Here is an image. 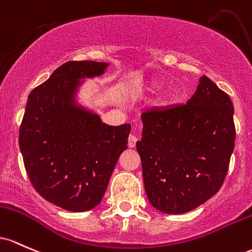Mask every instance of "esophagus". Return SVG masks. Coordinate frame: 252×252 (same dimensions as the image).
Returning a JSON list of instances; mask_svg holds the SVG:
<instances>
[{"instance_id": "34e87169", "label": "esophagus", "mask_w": 252, "mask_h": 252, "mask_svg": "<svg viewBox=\"0 0 252 252\" xmlns=\"http://www.w3.org/2000/svg\"><path fill=\"white\" fill-rule=\"evenodd\" d=\"M137 141H138L137 135L129 134V137H128V146H129V148H134L135 143H137Z\"/></svg>"}]
</instances>
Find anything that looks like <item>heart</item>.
<instances>
[{
    "instance_id": "obj_1",
    "label": "heart",
    "mask_w": 252,
    "mask_h": 252,
    "mask_svg": "<svg viewBox=\"0 0 252 252\" xmlns=\"http://www.w3.org/2000/svg\"><path fill=\"white\" fill-rule=\"evenodd\" d=\"M168 102H169V97H168V96H166V97H164L163 100L160 101V103H162V104H166Z\"/></svg>"
}]
</instances>
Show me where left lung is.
<instances>
[{
  "label": "left lung",
  "mask_w": 252,
  "mask_h": 252,
  "mask_svg": "<svg viewBox=\"0 0 252 252\" xmlns=\"http://www.w3.org/2000/svg\"><path fill=\"white\" fill-rule=\"evenodd\" d=\"M233 104L202 76L186 104L141 114L137 141L145 193L166 214L195 210L219 191L234 149Z\"/></svg>",
  "instance_id": "8db88e82"
}]
</instances>
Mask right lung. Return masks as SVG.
I'll use <instances>...</instances> for the list:
<instances>
[{
	"label": "right lung",
	"mask_w": 252,
	"mask_h": 252,
	"mask_svg": "<svg viewBox=\"0 0 252 252\" xmlns=\"http://www.w3.org/2000/svg\"><path fill=\"white\" fill-rule=\"evenodd\" d=\"M108 63L67 62L32 90L19 145L31 183L45 200L70 212L95 208L131 125L109 126L76 100L84 78L103 75Z\"/></svg>",
	"instance_id": "obj_1"
}]
</instances>
